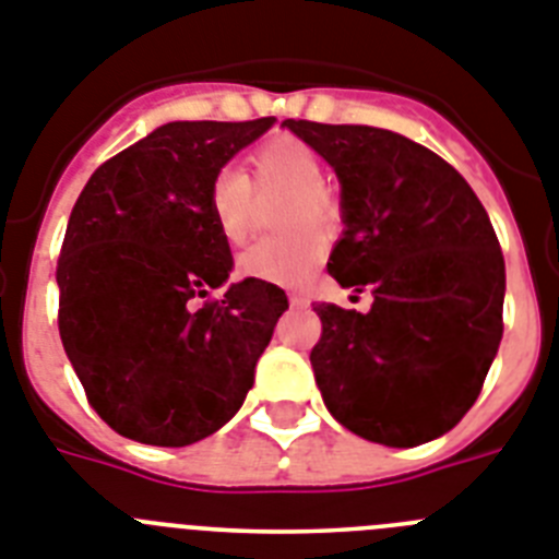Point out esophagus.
Segmentation results:
<instances>
[{
	"label": "esophagus",
	"mask_w": 559,
	"mask_h": 559,
	"mask_svg": "<svg viewBox=\"0 0 559 559\" xmlns=\"http://www.w3.org/2000/svg\"><path fill=\"white\" fill-rule=\"evenodd\" d=\"M288 299H290V305H305V302H308V297H305V294H299V290H288Z\"/></svg>",
	"instance_id": "esophagus-1"
}]
</instances>
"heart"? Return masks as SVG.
Instances as JSON below:
<instances>
[{
	"instance_id": "b5f03b06",
	"label": "heart",
	"mask_w": 559,
	"mask_h": 559,
	"mask_svg": "<svg viewBox=\"0 0 559 559\" xmlns=\"http://www.w3.org/2000/svg\"><path fill=\"white\" fill-rule=\"evenodd\" d=\"M328 169L317 146L297 135H274L248 152L242 175L223 169L209 186V214L223 240L240 246L257 226V200L285 194L276 214L280 237L254 242L237 260L248 280L299 285L325 257V234L342 223V203L325 186Z\"/></svg>"
}]
</instances>
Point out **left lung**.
<instances>
[{
	"instance_id": "obj_1",
	"label": "left lung",
	"mask_w": 559,
	"mask_h": 559,
	"mask_svg": "<svg viewBox=\"0 0 559 559\" xmlns=\"http://www.w3.org/2000/svg\"><path fill=\"white\" fill-rule=\"evenodd\" d=\"M342 180L345 237L328 274L370 311L319 302L311 350L325 407L367 441L416 447L480 395L500 336L507 265L489 214L421 143L361 123L285 121Z\"/></svg>"
}]
</instances>
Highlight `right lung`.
I'll return each mask as SVG.
<instances>
[{"instance_id":"obj_1","label":"right lung","mask_w":559,"mask_h":559,"mask_svg":"<svg viewBox=\"0 0 559 559\" xmlns=\"http://www.w3.org/2000/svg\"><path fill=\"white\" fill-rule=\"evenodd\" d=\"M271 123L157 127L104 160L75 200L56 265L59 333L90 407L118 436L194 443L254 384L288 297L260 280L209 297L231 271L209 186Z\"/></svg>"}]
</instances>
